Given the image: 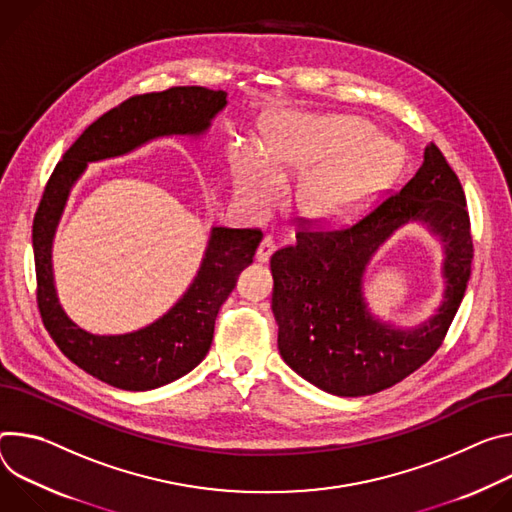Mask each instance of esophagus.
I'll return each mask as SVG.
<instances>
[{"mask_svg":"<svg viewBox=\"0 0 512 512\" xmlns=\"http://www.w3.org/2000/svg\"><path fill=\"white\" fill-rule=\"evenodd\" d=\"M274 240L270 238V236H264L262 238V242L258 244V250H256V260L258 262H268V258H270V254L274 252Z\"/></svg>","mask_w":512,"mask_h":512,"instance_id":"obj_1","label":"esophagus"}]
</instances>
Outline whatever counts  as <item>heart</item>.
I'll list each match as a JSON object with an SVG mask.
<instances>
[{"mask_svg": "<svg viewBox=\"0 0 512 512\" xmlns=\"http://www.w3.org/2000/svg\"><path fill=\"white\" fill-rule=\"evenodd\" d=\"M358 118H301L266 138L264 160L246 150L236 189L244 203L270 205L280 183L303 177L295 203L313 223H335L370 203L399 170V150Z\"/></svg>", "mask_w": 512, "mask_h": 512, "instance_id": "1", "label": "heart"}]
</instances>
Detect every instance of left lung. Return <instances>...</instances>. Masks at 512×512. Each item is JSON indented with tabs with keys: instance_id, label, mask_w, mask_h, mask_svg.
<instances>
[{
	"instance_id": "8db88e82",
	"label": "left lung",
	"mask_w": 512,
	"mask_h": 512,
	"mask_svg": "<svg viewBox=\"0 0 512 512\" xmlns=\"http://www.w3.org/2000/svg\"><path fill=\"white\" fill-rule=\"evenodd\" d=\"M421 222L444 246V301L417 328L372 316L361 282L375 250L407 222ZM474 246L466 195L431 142L415 177L342 230H301L270 258L278 352L299 376L335 396H366L401 382L441 346L464 299Z\"/></svg>"
}]
</instances>
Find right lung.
<instances>
[{
  "mask_svg": "<svg viewBox=\"0 0 512 512\" xmlns=\"http://www.w3.org/2000/svg\"><path fill=\"white\" fill-rule=\"evenodd\" d=\"M225 91L170 87L134 95L95 120L54 166L32 225L36 301L54 344L81 370L122 390H152L191 372L209 352L215 317L252 264L260 230L211 227L203 262L185 295L154 323L95 335L61 307L52 274V240L73 185L89 162L124 156L162 136H201L227 105Z\"/></svg>",
  "mask_w": 512,
  "mask_h": 512,
  "instance_id": "add662e5",
  "label": "right lung"
}]
</instances>
